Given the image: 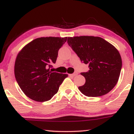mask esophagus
Segmentation results:
<instances>
[{
	"mask_svg": "<svg viewBox=\"0 0 134 134\" xmlns=\"http://www.w3.org/2000/svg\"><path fill=\"white\" fill-rule=\"evenodd\" d=\"M76 75H77V72H74V73H73V74H69V76H76Z\"/></svg>",
	"mask_w": 134,
	"mask_h": 134,
	"instance_id": "1",
	"label": "esophagus"
}]
</instances>
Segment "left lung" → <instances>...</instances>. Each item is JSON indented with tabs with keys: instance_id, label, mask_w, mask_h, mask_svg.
<instances>
[{
	"instance_id": "8db88e82",
	"label": "left lung",
	"mask_w": 134,
	"mask_h": 134,
	"mask_svg": "<svg viewBox=\"0 0 134 134\" xmlns=\"http://www.w3.org/2000/svg\"><path fill=\"white\" fill-rule=\"evenodd\" d=\"M68 44L82 62L88 65L89 71L81 72L85 83L79 90L85 96L105 95L118 82L122 60L118 50L109 42L98 36L68 37Z\"/></svg>"
}]
</instances>
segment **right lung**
Here are the masks:
<instances>
[{
    "mask_svg": "<svg viewBox=\"0 0 134 134\" xmlns=\"http://www.w3.org/2000/svg\"><path fill=\"white\" fill-rule=\"evenodd\" d=\"M67 37H42L27 44L16 57L14 75L24 94L38 102L50 100L68 74L51 72Z\"/></svg>",
    "mask_w": 134,
    "mask_h": 134,
    "instance_id": "right-lung-1",
    "label": "right lung"
}]
</instances>
